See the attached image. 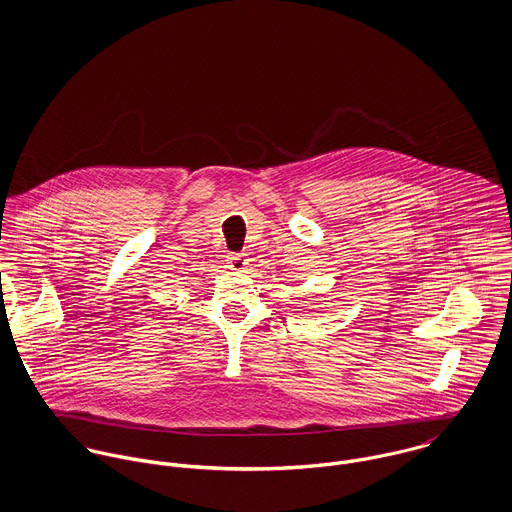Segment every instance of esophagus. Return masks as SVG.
Wrapping results in <instances>:
<instances>
[{"mask_svg":"<svg viewBox=\"0 0 512 512\" xmlns=\"http://www.w3.org/2000/svg\"><path fill=\"white\" fill-rule=\"evenodd\" d=\"M248 260L244 254H230L228 256V268H232L234 272H242L246 268Z\"/></svg>","mask_w":512,"mask_h":512,"instance_id":"34e87169","label":"esophagus"}]
</instances>
